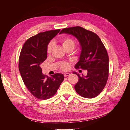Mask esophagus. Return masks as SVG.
Instances as JSON below:
<instances>
[{
  "mask_svg": "<svg viewBox=\"0 0 130 130\" xmlns=\"http://www.w3.org/2000/svg\"><path fill=\"white\" fill-rule=\"evenodd\" d=\"M69 75H70V73H65V74H64V76H65V77H67V76H69Z\"/></svg>",
  "mask_w": 130,
  "mask_h": 130,
  "instance_id": "obj_1",
  "label": "esophagus"
}]
</instances>
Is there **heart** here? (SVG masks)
<instances>
[{
    "label": "heart",
    "instance_id": "obj_1",
    "mask_svg": "<svg viewBox=\"0 0 130 130\" xmlns=\"http://www.w3.org/2000/svg\"><path fill=\"white\" fill-rule=\"evenodd\" d=\"M62 44L63 47L66 49V48L69 47H74L75 46V42L74 41L70 38H64L62 41ZM54 42H51L49 43L47 46V53L48 54H50L54 46ZM61 67L63 70H67L69 68V65L68 63H63L61 65Z\"/></svg>",
    "mask_w": 130,
    "mask_h": 130
}]
</instances>
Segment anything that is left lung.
<instances>
[{"mask_svg": "<svg viewBox=\"0 0 130 130\" xmlns=\"http://www.w3.org/2000/svg\"><path fill=\"white\" fill-rule=\"evenodd\" d=\"M72 35L79 41L81 52L75 68L88 71L87 75L78 76L74 86L76 92L86 98L97 96L105 87L108 77L109 58L107 51L99 37L95 33L79 26L62 29L60 34Z\"/></svg>", "mask_w": 130, "mask_h": 130, "instance_id": "obj_1", "label": "left lung"}]
</instances>
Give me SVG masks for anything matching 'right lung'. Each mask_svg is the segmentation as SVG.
Instances as JSON below:
<instances>
[{
  "label": "right lung",
  "instance_id": "1",
  "mask_svg": "<svg viewBox=\"0 0 130 130\" xmlns=\"http://www.w3.org/2000/svg\"><path fill=\"white\" fill-rule=\"evenodd\" d=\"M60 29L41 32L29 38L21 52L19 68L23 82L30 93L39 99L53 96L64 79L63 74L48 77L42 73L41 64L47 58V46Z\"/></svg>",
  "mask_w": 130,
  "mask_h": 130
}]
</instances>
